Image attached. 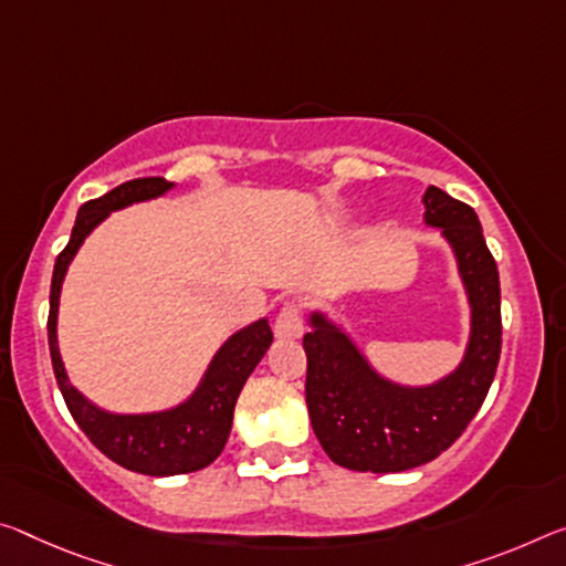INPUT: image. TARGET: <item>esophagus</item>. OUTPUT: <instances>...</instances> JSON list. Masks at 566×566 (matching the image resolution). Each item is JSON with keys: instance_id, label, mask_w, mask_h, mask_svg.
I'll list each match as a JSON object with an SVG mask.
<instances>
[{"instance_id": "34e87169", "label": "esophagus", "mask_w": 566, "mask_h": 566, "mask_svg": "<svg viewBox=\"0 0 566 566\" xmlns=\"http://www.w3.org/2000/svg\"><path fill=\"white\" fill-rule=\"evenodd\" d=\"M304 332L302 325V312L297 302H284V307L280 310L274 322V335L280 339H300Z\"/></svg>"}]
</instances>
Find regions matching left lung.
Listing matches in <instances>:
<instances>
[{
    "label": "left lung",
    "instance_id": "8db88e82",
    "mask_svg": "<svg viewBox=\"0 0 566 566\" xmlns=\"http://www.w3.org/2000/svg\"><path fill=\"white\" fill-rule=\"evenodd\" d=\"M426 223L443 229L459 256L473 319L463 363L430 388H400L382 380L357 347L322 315L302 339L307 353L312 430L332 461L349 471L396 473L441 455L489 396L501 355L499 269L483 239L476 211L428 186Z\"/></svg>",
    "mask_w": 566,
    "mask_h": 566
}]
</instances>
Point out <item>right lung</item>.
<instances>
[{"mask_svg":"<svg viewBox=\"0 0 566 566\" xmlns=\"http://www.w3.org/2000/svg\"><path fill=\"white\" fill-rule=\"evenodd\" d=\"M174 184L166 178H133L107 191L101 199L83 203L77 211L73 237L67 247L57 254L55 272H52L50 286V317H48V339L52 355V370L60 385L62 398L67 402L70 416L83 428V433L93 441L97 451L115 461L123 469L146 473V476H176V473H191L206 469V465L219 459L231 433V420H234V406L241 388H244L251 370L262 360L272 345V329L266 319L237 332L234 337L223 345L201 388L193 392L191 400L184 406L166 412H150V416H113L103 412L87 402L80 392L67 382L65 367L60 360L57 349V302L60 286L65 280L67 264L73 262L75 251L83 244L85 237L101 223L107 213L123 206L156 199Z\"/></svg>","mask_w":566,"mask_h":566,"instance_id":"1","label":"right lung"}]
</instances>
